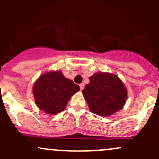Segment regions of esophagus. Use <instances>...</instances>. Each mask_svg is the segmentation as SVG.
<instances>
[{
	"instance_id": "34e87169",
	"label": "esophagus",
	"mask_w": 159,
	"mask_h": 159,
	"mask_svg": "<svg viewBox=\"0 0 159 159\" xmlns=\"http://www.w3.org/2000/svg\"><path fill=\"white\" fill-rule=\"evenodd\" d=\"M79 86H80V89H81V91H82L84 88V83H81V84H80Z\"/></svg>"
}]
</instances>
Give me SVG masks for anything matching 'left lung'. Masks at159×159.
<instances>
[{
  "mask_svg": "<svg viewBox=\"0 0 159 159\" xmlns=\"http://www.w3.org/2000/svg\"><path fill=\"white\" fill-rule=\"evenodd\" d=\"M82 94L92 113L104 117L121 110L128 98V91L119 77L108 72H97L89 77Z\"/></svg>",
  "mask_w": 159,
  "mask_h": 159,
  "instance_id": "8db88e82",
  "label": "left lung"
}]
</instances>
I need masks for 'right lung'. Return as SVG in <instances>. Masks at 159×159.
Wrapping results in <instances>:
<instances>
[{"label": "right lung", "instance_id": "right-lung-1", "mask_svg": "<svg viewBox=\"0 0 159 159\" xmlns=\"http://www.w3.org/2000/svg\"><path fill=\"white\" fill-rule=\"evenodd\" d=\"M78 91L79 86L65 78L61 70L43 73L36 80L32 89L35 104L48 115L63 111L71 96Z\"/></svg>", "mask_w": 159, "mask_h": 159}]
</instances>
